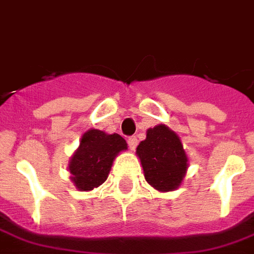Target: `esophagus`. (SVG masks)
Instances as JSON below:
<instances>
[{"instance_id": "esophagus-1", "label": "esophagus", "mask_w": 254, "mask_h": 254, "mask_svg": "<svg viewBox=\"0 0 254 254\" xmlns=\"http://www.w3.org/2000/svg\"><path fill=\"white\" fill-rule=\"evenodd\" d=\"M128 146L131 150H135V148H136V146H138V139H136V136H129Z\"/></svg>"}]
</instances>
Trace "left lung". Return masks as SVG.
Returning a JSON list of instances; mask_svg holds the SVG:
<instances>
[{
  "instance_id": "1",
  "label": "left lung",
  "mask_w": 254,
  "mask_h": 254,
  "mask_svg": "<svg viewBox=\"0 0 254 254\" xmlns=\"http://www.w3.org/2000/svg\"><path fill=\"white\" fill-rule=\"evenodd\" d=\"M144 178L158 191L177 190L189 167V158L181 139L173 129L158 125L147 129L146 139L136 147Z\"/></svg>"
}]
</instances>
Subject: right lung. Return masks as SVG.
<instances>
[{
	"mask_svg": "<svg viewBox=\"0 0 254 254\" xmlns=\"http://www.w3.org/2000/svg\"><path fill=\"white\" fill-rule=\"evenodd\" d=\"M126 150L127 142L119 134H107L96 128L85 131L68 163L70 181L80 191L99 188L108 178L116 156Z\"/></svg>",
	"mask_w": 254,
	"mask_h": 254,
	"instance_id": "add662e5",
	"label": "right lung"
}]
</instances>
